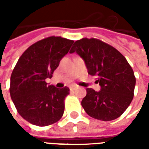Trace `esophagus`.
<instances>
[{
  "mask_svg": "<svg viewBox=\"0 0 149 149\" xmlns=\"http://www.w3.org/2000/svg\"><path fill=\"white\" fill-rule=\"evenodd\" d=\"M69 88H70V90L71 91H73L76 89V87H75V86H71V87Z\"/></svg>",
  "mask_w": 149,
  "mask_h": 149,
  "instance_id": "esophagus-1",
  "label": "esophagus"
}]
</instances>
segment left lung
Listing matches in <instances>:
<instances>
[{"label":"left lung","mask_w":149,"mask_h":149,"mask_svg":"<svg viewBox=\"0 0 149 149\" xmlns=\"http://www.w3.org/2000/svg\"><path fill=\"white\" fill-rule=\"evenodd\" d=\"M83 59L88 74L97 76L100 90L87 88L81 105L88 115L103 121L118 118L132 100L136 78L118 50L100 40H77L70 50Z\"/></svg>","instance_id":"obj_1"}]
</instances>
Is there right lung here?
I'll list each match as a JSON object with an SVG mask.
<instances>
[{
    "label": "right lung",
    "mask_w": 149,
    "mask_h": 149,
    "mask_svg": "<svg viewBox=\"0 0 149 149\" xmlns=\"http://www.w3.org/2000/svg\"><path fill=\"white\" fill-rule=\"evenodd\" d=\"M71 40L50 37L28 48L10 78V96L18 113L33 125L47 126L61 118L68 87L57 88L45 82L69 51Z\"/></svg>",
    "instance_id": "obj_1"
}]
</instances>
